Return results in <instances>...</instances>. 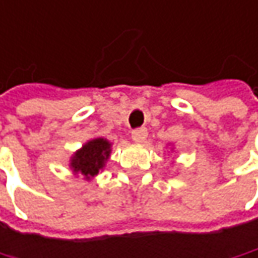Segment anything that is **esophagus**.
<instances>
[{"mask_svg": "<svg viewBox=\"0 0 258 258\" xmlns=\"http://www.w3.org/2000/svg\"><path fill=\"white\" fill-rule=\"evenodd\" d=\"M146 136H148V130L145 128V127H140V128H136L131 131V137H133V140L137 142V143L145 142Z\"/></svg>", "mask_w": 258, "mask_h": 258, "instance_id": "34e87169", "label": "esophagus"}]
</instances>
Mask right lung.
Listing matches in <instances>:
<instances>
[{"label": "right lung", "instance_id": "obj_1", "mask_svg": "<svg viewBox=\"0 0 258 258\" xmlns=\"http://www.w3.org/2000/svg\"><path fill=\"white\" fill-rule=\"evenodd\" d=\"M110 145L105 139H94L88 142L81 151L72 158V168L81 173L87 178L96 176L100 168H103L105 161L109 158Z\"/></svg>", "mask_w": 258, "mask_h": 258}]
</instances>
